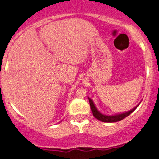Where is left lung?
<instances>
[{
	"label": "left lung",
	"instance_id": "left-lung-1",
	"mask_svg": "<svg viewBox=\"0 0 159 159\" xmlns=\"http://www.w3.org/2000/svg\"><path fill=\"white\" fill-rule=\"evenodd\" d=\"M88 99H89V102H90L91 111H92L93 115L94 116V117L99 120V121L104 122V123H115V122L121 121V120H123L124 118L127 117L129 115L132 114L133 111L135 110L138 106H138L134 107L132 110H131L130 111H128L126 113H123V114H121L114 115V116H107V115H104L102 114H101L99 111H98L96 106L94 105L93 102L92 100H91L89 97H88Z\"/></svg>",
	"mask_w": 159,
	"mask_h": 159
}]
</instances>
